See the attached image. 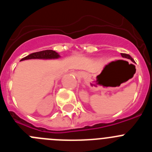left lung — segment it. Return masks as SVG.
I'll list each match as a JSON object with an SVG mask.
<instances>
[{"label":"left lung","instance_id":"1","mask_svg":"<svg viewBox=\"0 0 152 152\" xmlns=\"http://www.w3.org/2000/svg\"><path fill=\"white\" fill-rule=\"evenodd\" d=\"M121 56H122V57H123V58H127V59H130L132 61H133V62H134L133 58H132L131 56H129V55L126 54V53H121Z\"/></svg>","mask_w":152,"mask_h":152}]
</instances>
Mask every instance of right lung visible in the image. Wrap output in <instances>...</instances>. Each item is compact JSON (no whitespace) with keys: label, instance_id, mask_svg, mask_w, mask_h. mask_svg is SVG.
Instances as JSON below:
<instances>
[{"label":"right lung","instance_id":"right-lung-1","mask_svg":"<svg viewBox=\"0 0 152 152\" xmlns=\"http://www.w3.org/2000/svg\"><path fill=\"white\" fill-rule=\"evenodd\" d=\"M61 58L60 55L56 52V51L53 50H44L41 52H34L32 54H29V56L24 57L23 58L20 60L24 61V60L29 59H42V60H50V59H58Z\"/></svg>","mask_w":152,"mask_h":152}]
</instances>
